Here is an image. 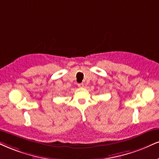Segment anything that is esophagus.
I'll return each mask as SVG.
<instances>
[{"label":"esophagus","mask_w":159,"mask_h":159,"mask_svg":"<svg viewBox=\"0 0 159 159\" xmlns=\"http://www.w3.org/2000/svg\"><path fill=\"white\" fill-rule=\"evenodd\" d=\"M78 87H79V88H83L84 87V84L83 83H79V84H78Z\"/></svg>","instance_id":"esophagus-1"}]
</instances>
